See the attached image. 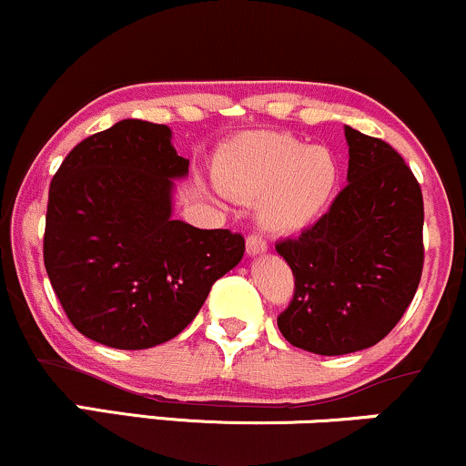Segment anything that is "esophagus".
I'll return each mask as SVG.
<instances>
[{"mask_svg": "<svg viewBox=\"0 0 466 466\" xmlns=\"http://www.w3.org/2000/svg\"><path fill=\"white\" fill-rule=\"evenodd\" d=\"M268 250V244L266 239L261 238V235H248L246 238V253H248L250 257H257V255H264Z\"/></svg>", "mask_w": 466, "mask_h": 466, "instance_id": "1", "label": "esophagus"}]
</instances>
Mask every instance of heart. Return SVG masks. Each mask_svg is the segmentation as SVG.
Masks as SVG:
<instances>
[{"label":"heart","instance_id":"b5f03b06","mask_svg":"<svg viewBox=\"0 0 466 466\" xmlns=\"http://www.w3.org/2000/svg\"><path fill=\"white\" fill-rule=\"evenodd\" d=\"M216 177L233 198L257 202L270 233H297L327 209L340 178L329 147L286 133H248L218 152Z\"/></svg>","mask_w":466,"mask_h":466}]
</instances>
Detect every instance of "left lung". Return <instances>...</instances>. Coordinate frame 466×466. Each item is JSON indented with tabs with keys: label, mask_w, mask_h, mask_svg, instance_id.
<instances>
[{
	"label": "left lung",
	"mask_w": 466,
	"mask_h": 466,
	"mask_svg": "<svg viewBox=\"0 0 466 466\" xmlns=\"http://www.w3.org/2000/svg\"><path fill=\"white\" fill-rule=\"evenodd\" d=\"M349 185L297 239L277 242L294 297L277 319L294 347L319 355L384 340L417 294L423 272V194L386 141L344 128Z\"/></svg>",
	"instance_id": "8db88e82"
}]
</instances>
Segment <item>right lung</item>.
I'll use <instances>...</instances> for the list:
<instances>
[{
	"label": "right lung",
	"instance_id": "obj_1",
	"mask_svg": "<svg viewBox=\"0 0 466 466\" xmlns=\"http://www.w3.org/2000/svg\"><path fill=\"white\" fill-rule=\"evenodd\" d=\"M189 172L163 124L122 119L86 137L49 185L43 261L82 336L139 351L178 336L244 238L172 218L174 180Z\"/></svg>",
	"mask_w": 466,
	"mask_h": 466
}]
</instances>
